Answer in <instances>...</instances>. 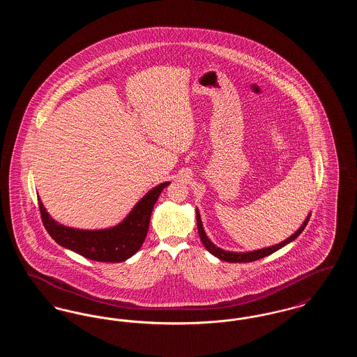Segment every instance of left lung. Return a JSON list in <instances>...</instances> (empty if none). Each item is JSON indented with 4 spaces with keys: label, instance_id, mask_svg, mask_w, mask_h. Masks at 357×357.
Returning a JSON list of instances; mask_svg holds the SVG:
<instances>
[{
    "label": "left lung",
    "instance_id": "8db88e82",
    "mask_svg": "<svg viewBox=\"0 0 357 357\" xmlns=\"http://www.w3.org/2000/svg\"><path fill=\"white\" fill-rule=\"evenodd\" d=\"M309 218H310V214L306 217V220L304 221V223L301 225V227H300L293 236H290L288 239L282 241L281 243H277V245H274V246L265 248V249H258V250H255V252L233 253V252H226V250H223V249H220L218 246H215V245L207 238L206 233H204V225H202V221H201V215H199V213H198V210H197L198 233H199V237H201V241H202L204 248H206L211 255H215L217 258H220L222 261H226V262H253V261L261 259V258H264V257H266V255H273L274 252H277L278 249L284 248L285 245H288L289 242H291V241H294L296 238L298 237V236L304 231V229H305V226L307 225V222H309Z\"/></svg>",
    "mask_w": 357,
    "mask_h": 357
}]
</instances>
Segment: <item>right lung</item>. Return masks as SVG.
<instances>
[{"label": "right lung", "instance_id": "obj_1", "mask_svg": "<svg viewBox=\"0 0 357 357\" xmlns=\"http://www.w3.org/2000/svg\"><path fill=\"white\" fill-rule=\"evenodd\" d=\"M170 182L150 190L118 226L104 230H79L52 220L43 202L38 201L40 214L47 231L60 246L99 262H121L135 255L149 231L153 204Z\"/></svg>", "mask_w": 357, "mask_h": 357}]
</instances>
